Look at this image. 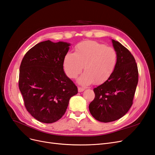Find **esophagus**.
<instances>
[{
  "label": "esophagus",
  "instance_id": "obj_1",
  "mask_svg": "<svg viewBox=\"0 0 155 155\" xmlns=\"http://www.w3.org/2000/svg\"><path fill=\"white\" fill-rule=\"evenodd\" d=\"M85 91V88H81V87H78V92H81L83 91Z\"/></svg>",
  "mask_w": 155,
  "mask_h": 155
}]
</instances>
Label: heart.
<instances>
[{
	"label": "heart",
	"mask_w": 155,
	"mask_h": 155,
	"mask_svg": "<svg viewBox=\"0 0 155 155\" xmlns=\"http://www.w3.org/2000/svg\"><path fill=\"white\" fill-rule=\"evenodd\" d=\"M116 63L117 54L113 48L93 41L79 43L75 53H67L63 60L64 71L71 79L76 78L84 67L85 72L78 79L81 85L105 82L114 71Z\"/></svg>",
	"instance_id": "b5f03b06"
}]
</instances>
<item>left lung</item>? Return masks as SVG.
<instances>
[{
	"mask_svg": "<svg viewBox=\"0 0 155 155\" xmlns=\"http://www.w3.org/2000/svg\"><path fill=\"white\" fill-rule=\"evenodd\" d=\"M111 41L117 54L116 68L106 81L94 88V100L88 106L94 118L104 123L118 120L129 111L138 81L133 55L119 42Z\"/></svg>",
	"mask_w": 155,
	"mask_h": 155,
	"instance_id": "obj_1",
	"label": "left lung"
}]
</instances>
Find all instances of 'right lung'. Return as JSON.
I'll return each mask as SVG.
<instances>
[{
    "label": "right lung",
    "instance_id": "right-lung-1",
    "mask_svg": "<svg viewBox=\"0 0 155 155\" xmlns=\"http://www.w3.org/2000/svg\"><path fill=\"white\" fill-rule=\"evenodd\" d=\"M70 46L45 41L27 51L20 66L18 87L29 113L41 122H55L64 114L78 88L65 74L63 60Z\"/></svg>",
    "mask_w": 155,
    "mask_h": 155
}]
</instances>
